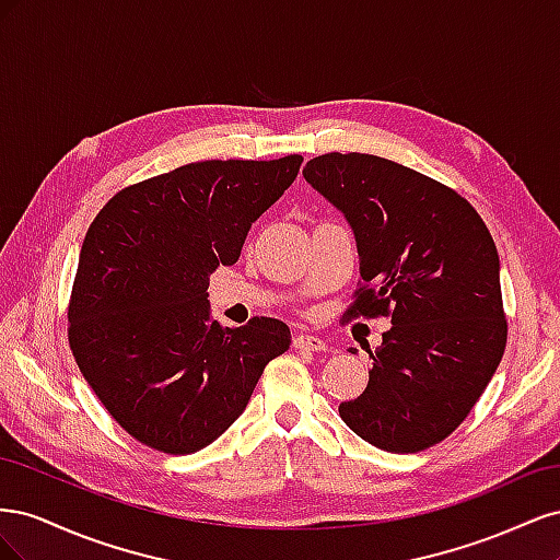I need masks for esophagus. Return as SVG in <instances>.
Instances as JSON below:
<instances>
[{
	"instance_id": "obj_1",
	"label": "esophagus",
	"mask_w": 560,
	"mask_h": 560,
	"mask_svg": "<svg viewBox=\"0 0 560 560\" xmlns=\"http://www.w3.org/2000/svg\"><path fill=\"white\" fill-rule=\"evenodd\" d=\"M294 348H296V350H311V352H319V350H325V348H327V343L322 341L319 336L299 334V336H294Z\"/></svg>"
}]
</instances>
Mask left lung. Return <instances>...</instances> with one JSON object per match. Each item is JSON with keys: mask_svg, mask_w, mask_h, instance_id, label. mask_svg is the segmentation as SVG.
Returning a JSON list of instances; mask_svg holds the SVG:
<instances>
[{"mask_svg": "<svg viewBox=\"0 0 560 560\" xmlns=\"http://www.w3.org/2000/svg\"><path fill=\"white\" fill-rule=\"evenodd\" d=\"M303 177L346 214L358 241L360 287L343 317H393L383 346L369 352L366 389L338 413L389 453L444 442L506 346L493 235L451 186L381 156L331 151L311 159Z\"/></svg>", "mask_w": 560, "mask_h": 560, "instance_id": "1", "label": "left lung"}]
</instances>
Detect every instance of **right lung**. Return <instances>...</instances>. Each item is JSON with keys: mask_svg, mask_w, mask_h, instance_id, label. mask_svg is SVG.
<instances>
[{"mask_svg": "<svg viewBox=\"0 0 560 560\" xmlns=\"http://www.w3.org/2000/svg\"><path fill=\"white\" fill-rule=\"evenodd\" d=\"M303 163L198 161L130 184L83 238L67 338L83 378L140 444L189 455L238 418L264 369L292 343L276 317L222 327L208 284L238 261L252 222Z\"/></svg>", "mask_w": 560, "mask_h": 560, "instance_id": "1", "label": "right lung"}]
</instances>
